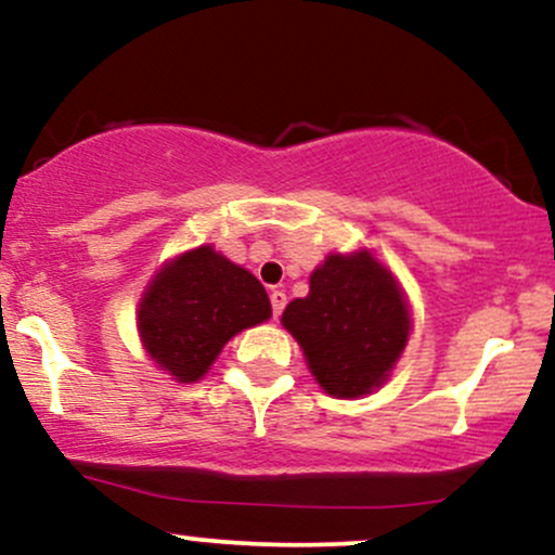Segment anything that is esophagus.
I'll return each mask as SVG.
<instances>
[{
    "label": "esophagus",
    "instance_id": "esophagus-1",
    "mask_svg": "<svg viewBox=\"0 0 555 555\" xmlns=\"http://www.w3.org/2000/svg\"><path fill=\"white\" fill-rule=\"evenodd\" d=\"M284 305H286V295H284V292H282V289H273V292H271V310H273V318L282 315Z\"/></svg>",
    "mask_w": 555,
    "mask_h": 555
}]
</instances>
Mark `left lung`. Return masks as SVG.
<instances>
[{"mask_svg": "<svg viewBox=\"0 0 555 555\" xmlns=\"http://www.w3.org/2000/svg\"><path fill=\"white\" fill-rule=\"evenodd\" d=\"M282 326L328 397L360 399L388 380L410 341L412 313L397 276L362 247L326 256L310 273L308 297L286 305Z\"/></svg>", "mask_w": 555, "mask_h": 555, "instance_id": "1", "label": "left lung"}]
</instances>
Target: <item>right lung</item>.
<instances>
[{
	"mask_svg": "<svg viewBox=\"0 0 555 555\" xmlns=\"http://www.w3.org/2000/svg\"><path fill=\"white\" fill-rule=\"evenodd\" d=\"M269 318L263 284L214 245H201L154 273L138 302V334L158 371L195 384L232 336Z\"/></svg>",
	"mask_w": 555,
	"mask_h": 555,
	"instance_id": "1",
	"label": "right lung"
}]
</instances>
